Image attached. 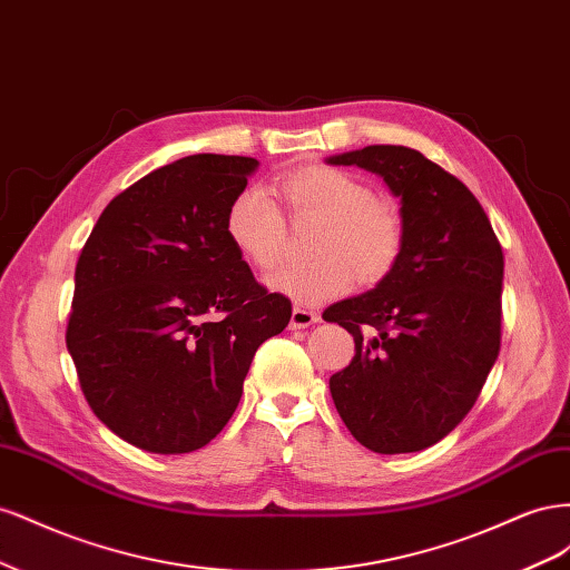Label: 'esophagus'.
I'll list each match as a JSON object with an SVG mask.
<instances>
[{
  "label": "esophagus",
  "mask_w": 570,
  "mask_h": 570,
  "mask_svg": "<svg viewBox=\"0 0 570 570\" xmlns=\"http://www.w3.org/2000/svg\"><path fill=\"white\" fill-rule=\"evenodd\" d=\"M314 323H318V314L312 312V308H304V306L292 308V316H289L292 331H299V327H308Z\"/></svg>",
  "instance_id": "34e87169"
}]
</instances>
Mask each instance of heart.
<instances>
[{"mask_svg": "<svg viewBox=\"0 0 570 570\" xmlns=\"http://www.w3.org/2000/svg\"><path fill=\"white\" fill-rule=\"evenodd\" d=\"M281 193L292 216L323 220L314 264L285 266L268 278L278 295L316 306L364 285L385 281L404 247V223L381 202L371 183L335 166H306L283 178ZM223 230L230 247L256 271H271L285 245V216L264 187H245L228 204Z\"/></svg>", "mask_w": 570, "mask_h": 570, "instance_id": "heart-1", "label": "heart"}]
</instances>
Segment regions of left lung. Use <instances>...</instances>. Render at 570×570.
Listing matches in <instances>:
<instances>
[{"mask_svg":"<svg viewBox=\"0 0 570 570\" xmlns=\"http://www.w3.org/2000/svg\"><path fill=\"white\" fill-rule=\"evenodd\" d=\"M327 164L381 176L404 223L387 278L323 312L356 350L331 377L333 402L371 452H421L465 419L497 361L502 245L471 189L416 149L371 145Z\"/></svg>","mask_w":570,"mask_h":570,"instance_id":"1","label":"left lung"}]
</instances>
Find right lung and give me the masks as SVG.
I'll list each match as a JSON object with an SVG mask.
<instances>
[{"label":"right lung","instance_id":"add662e5","mask_svg":"<svg viewBox=\"0 0 570 570\" xmlns=\"http://www.w3.org/2000/svg\"><path fill=\"white\" fill-rule=\"evenodd\" d=\"M258 166L193 154L101 212L76 264L66 327L85 400L145 452L187 454L235 413L252 358L292 304L254 281L223 218Z\"/></svg>","mask_w":570,"mask_h":570}]
</instances>
